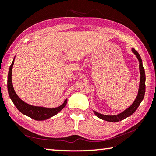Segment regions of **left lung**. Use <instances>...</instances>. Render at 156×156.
<instances>
[{"instance_id":"1","label":"left lung","mask_w":156,"mask_h":156,"mask_svg":"<svg viewBox=\"0 0 156 156\" xmlns=\"http://www.w3.org/2000/svg\"><path fill=\"white\" fill-rule=\"evenodd\" d=\"M133 52L136 55L137 58L139 61V69H140V85H139V90H138V96L135 99V101L133 103V104L126 109L124 112H123L121 114H119L116 116H107V115H103L99 113L96 112L94 111L96 116H97L99 118L101 119H103L104 121H109V122H118V121H122L123 119L127 118L130 116H131L134 112H136L138 106H139L140 104L141 103L142 100L144 99L145 91H146V74H145V70L144 68L143 67L142 64V59L140 58V56L138 54L137 51L135 49H132Z\"/></svg>"}]
</instances>
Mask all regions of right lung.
Segmentation results:
<instances>
[{"instance_id":"1","label":"right lung","mask_w":156,"mask_h":156,"mask_svg":"<svg viewBox=\"0 0 156 156\" xmlns=\"http://www.w3.org/2000/svg\"><path fill=\"white\" fill-rule=\"evenodd\" d=\"M14 64V60L10 65L9 72H8V94L11 99L12 101L13 102L15 106L22 113V114L26 115V116L30 117V118L35 119L37 121H43L45 119H48L50 117L55 116L57 113L60 112L62 108L65 107L66 104H67V99L65 102L62 104L61 106H58L57 108H48L44 107H39V106H31L30 104H27L22 101L20 98L18 97L16 93L15 92V90L12 87V68Z\"/></svg>"}]
</instances>
